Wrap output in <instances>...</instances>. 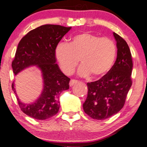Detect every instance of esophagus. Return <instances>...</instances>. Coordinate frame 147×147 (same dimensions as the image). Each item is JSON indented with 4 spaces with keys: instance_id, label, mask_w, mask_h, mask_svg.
Instances as JSON below:
<instances>
[{
    "instance_id": "esophagus-1",
    "label": "esophagus",
    "mask_w": 147,
    "mask_h": 147,
    "mask_svg": "<svg viewBox=\"0 0 147 147\" xmlns=\"http://www.w3.org/2000/svg\"><path fill=\"white\" fill-rule=\"evenodd\" d=\"M78 82V81L76 80H71L69 82V85H70V86H73V85H74V84H77Z\"/></svg>"
}]
</instances>
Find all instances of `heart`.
Returning <instances> with one entry per match:
<instances>
[{"mask_svg": "<svg viewBox=\"0 0 147 147\" xmlns=\"http://www.w3.org/2000/svg\"><path fill=\"white\" fill-rule=\"evenodd\" d=\"M117 46L112 39L90 32L74 35L69 44L59 42L55 54L60 67L67 75H71L79 63L82 65L78 73L82 76L92 74L102 77L110 71L117 57Z\"/></svg>", "mask_w": 147, "mask_h": 147, "instance_id": "heart-1", "label": "heart"}]
</instances>
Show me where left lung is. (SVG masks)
<instances>
[{"label":"left lung","mask_w":147,"mask_h":147,"mask_svg":"<svg viewBox=\"0 0 147 147\" xmlns=\"http://www.w3.org/2000/svg\"><path fill=\"white\" fill-rule=\"evenodd\" d=\"M117 57L110 71L100 79L88 82V94L83 104L84 113L92 119L104 120L123 109L131 79L133 60L127 43L117 33Z\"/></svg>","instance_id":"1"}]
</instances>
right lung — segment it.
Here are the masks:
<instances>
[{
    "instance_id": "1",
    "label": "right lung",
    "mask_w": 147,
    "mask_h": 147,
    "mask_svg": "<svg viewBox=\"0 0 147 147\" xmlns=\"http://www.w3.org/2000/svg\"><path fill=\"white\" fill-rule=\"evenodd\" d=\"M71 28L45 24L30 30L18 43L12 62L14 74L16 75L26 67L37 65L42 71L44 80V88L40 96L29 105L20 102L16 94L14 82L12 84L20 110L33 119L45 120L57 114L60 107L59 94L69 88L71 79L62 73L56 63L55 51Z\"/></svg>"
}]
</instances>
